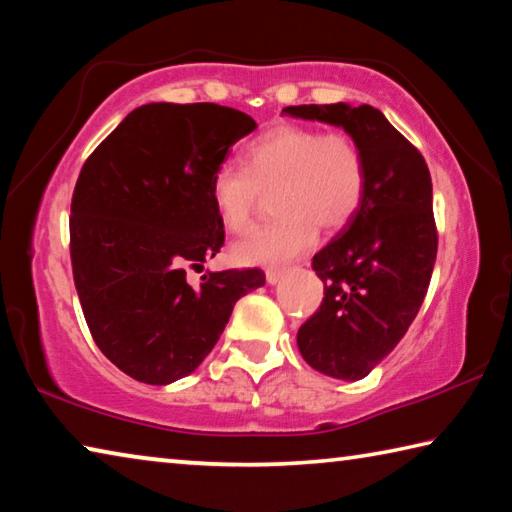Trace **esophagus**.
I'll return each instance as SVG.
<instances>
[{"instance_id":"obj_1","label":"esophagus","mask_w":512,"mask_h":512,"mask_svg":"<svg viewBox=\"0 0 512 512\" xmlns=\"http://www.w3.org/2000/svg\"><path fill=\"white\" fill-rule=\"evenodd\" d=\"M284 275H287V271H282V268H268V271H266V282L268 284H277Z\"/></svg>"}]
</instances>
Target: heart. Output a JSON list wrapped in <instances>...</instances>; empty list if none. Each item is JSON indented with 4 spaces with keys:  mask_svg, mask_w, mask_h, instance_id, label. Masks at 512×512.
<instances>
[{
    "mask_svg": "<svg viewBox=\"0 0 512 512\" xmlns=\"http://www.w3.org/2000/svg\"><path fill=\"white\" fill-rule=\"evenodd\" d=\"M368 187L363 153L345 133L275 126L246 151V169L223 164L212 178V203L232 235L253 230L262 192L275 194L280 221L232 248L246 266H282L316 244L318 225L334 232L361 210Z\"/></svg>",
    "mask_w": 512,
    "mask_h": 512,
    "instance_id": "b5f03b06",
    "label": "heart"
}]
</instances>
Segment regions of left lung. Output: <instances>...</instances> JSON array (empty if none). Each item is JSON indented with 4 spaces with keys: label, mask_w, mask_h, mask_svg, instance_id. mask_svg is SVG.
<instances>
[{
    "label": "left lung",
    "mask_w": 512,
    "mask_h": 512,
    "mask_svg": "<svg viewBox=\"0 0 512 512\" xmlns=\"http://www.w3.org/2000/svg\"><path fill=\"white\" fill-rule=\"evenodd\" d=\"M282 112L341 126L366 160V198L314 255L311 268L325 284V298L298 329V350L311 368L357 381L393 352L427 296L438 253L431 176L420 151L366 103Z\"/></svg>",
    "instance_id": "left-lung-1"
}]
</instances>
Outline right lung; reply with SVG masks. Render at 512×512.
<instances>
[{
    "mask_svg": "<svg viewBox=\"0 0 512 512\" xmlns=\"http://www.w3.org/2000/svg\"><path fill=\"white\" fill-rule=\"evenodd\" d=\"M257 128L216 103H146L85 160L69 216V253L85 323L99 350L144 384L183 379L228 325L235 302L264 287L259 268L187 282L219 253L212 178Z\"/></svg>",
    "mask_w": 512,
    "mask_h": 512,
    "instance_id": "1",
    "label": "right lung"
}]
</instances>
